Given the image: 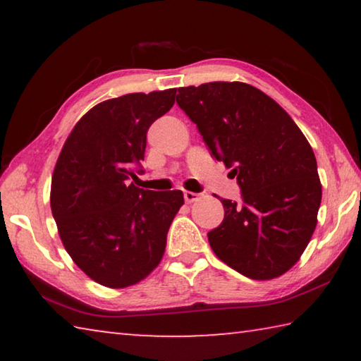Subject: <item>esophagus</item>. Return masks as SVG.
Segmentation results:
<instances>
[{"label": "esophagus", "mask_w": 361, "mask_h": 361, "mask_svg": "<svg viewBox=\"0 0 361 361\" xmlns=\"http://www.w3.org/2000/svg\"><path fill=\"white\" fill-rule=\"evenodd\" d=\"M183 195H185V200H186L188 204H192V202H195V200L199 199L200 194L192 192V191H185V194H183Z\"/></svg>", "instance_id": "34e87169"}]
</instances>
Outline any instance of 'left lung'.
I'll return each instance as SVG.
<instances>
[{"label": "left lung", "instance_id": "obj_1", "mask_svg": "<svg viewBox=\"0 0 361 361\" xmlns=\"http://www.w3.org/2000/svg\"><path fill=\"white\" fill-rule=\"evenodd\" d=\"M176 103L242 191L240 204L221 199L224 219L209 232L212 250L248 279L282 276L310 242L322 202L307 138L276 100L245 82L180 87Z\"/></svg>", "mask_w": 361, "mask_h": 361}]
</instances>
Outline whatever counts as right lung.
Returning a JSON list of instances; mask_svg holds the SVG:
<instances>
[{"label": "right lung", "mask_w": 361, "mask_h": 361, "mask_svg": "<svg viewBox=\"0 0 361 361\" xmlns=\"http://www.w3.org/2000/svg\"><path fill=\"white\" fill-rule=\"evenodd\" d=\"M176 89L127 94L89 109L66 138L51 185L59 235L97 283L126 288L148 277L166 252L183 192L129 183L145 159L146 132L175 103Z\"/></svg>", "instance_id": "obj_1"}]
</instances>
